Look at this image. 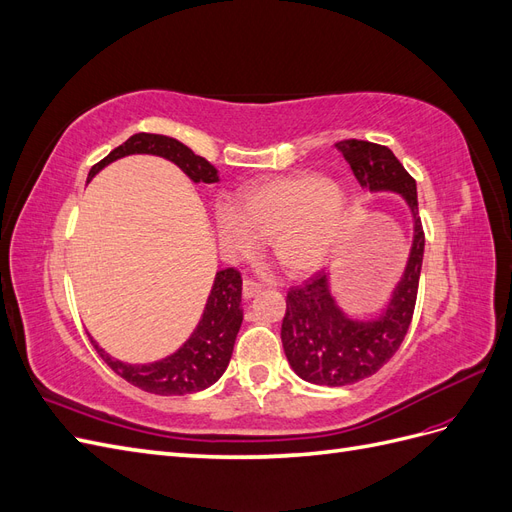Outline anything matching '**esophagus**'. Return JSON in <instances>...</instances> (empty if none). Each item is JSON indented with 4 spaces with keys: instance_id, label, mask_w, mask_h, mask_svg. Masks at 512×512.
<instances>
[{
    "instance_id": "1",
    "label": "esophagus",
    "mask_w": 512,
    "mask_h": 512,
    "mask_svg": "<svg viewBox=\"0 0 512 512\" xmlns=\"http://www.w3.org/2000/svg\"><path fill=\"white\" fill-rule=\"evenodd\" d=\"M260 284L258 282H254V280H243V297L245 299H252L256 292H260Z\"/></svg>"
}]
</instances>
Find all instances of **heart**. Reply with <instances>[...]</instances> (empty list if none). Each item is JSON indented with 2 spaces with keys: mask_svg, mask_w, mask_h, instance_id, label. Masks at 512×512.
Here are the masks:
<instances>
[{
  "mask_svg": "<svg viewBox=\"0 0 512 512\" xmlns=\"http://www.w3.org/2000/svg\"><path fill=\"white\" fill-rule=\"evenodd\" d=\"M348 194L342 183L316 173H294L254 183L237 205L218 207L224 250L252 254L269 239L275 260L290 275L327 265L348 226Z\"/></svg>",
  "mask_w": 512,
  "mask_h": 512,
  "instance_id": "obj_1",
  "label": "heart"
}]
</instances>
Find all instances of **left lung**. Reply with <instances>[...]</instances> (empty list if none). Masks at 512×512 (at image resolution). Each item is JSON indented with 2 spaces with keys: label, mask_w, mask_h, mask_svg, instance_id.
I'll return each mask as SVG.
<instances>
[{
  "label": "left lung",
  "mask_w": 512,
  "mask_h": 512,
  "mask_svg": "<svg viewBox=\"0 0 512 512\" xmlns=\"http://www.w3.org/2000/svg\"><path fill=\"white\" fill-rule=\"evenodd\" d=\"M354 177L369 192H395L406 200L414 220V237L406 271L389 303L374 320L350 318L331 292V275L318 271L286 297L282 344L286 359L299 378L322 386H346L374 376L399 350L410 329L418 277L423 267L425 232L418 218L416 181L384 145L339 141Z\"/></svg>",
  "instance_id": "obj_1"
}]
</instances>
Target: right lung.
<instances>
[{"mask_svg": "<svg viewBox=\"0 0 512 512\" xmlns=\"http://www.w3.org/2000/svg\"><path fill=\"white\" fill-rule=\"evenodd\" d=\"M134 153H149V156H160L164 160H170L194 183L220 181L215 166L209 164L205 158L196 156L190 147L179 143L177 138L147 132H138L130 136L126 143L108 153L104 160L91 166L87 181L94 179L104 166L119 158L134 156ZM241 284L243 280L237 269L230 267L215 273L213 288L198 327L194 329L188 342L162 361L128 365L113 359V356H108L94 339H91V342H94L102 361L111 367L117 376L147 393L188 395L203 391L222 378L230 363L232 348H235V339L243 322Z\"/></svg>", "mask_w": 512, "mask_h": 512, "instance_id": "add662e5", "label": "right lung"}]
</instances>
